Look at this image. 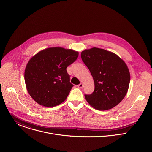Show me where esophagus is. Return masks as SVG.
<instances>
[{"instance_id": "obj_1", "label": "esophagus", "mask_w": 152, "mask_h": 152, "mask_svg": "<svg viewBox=\"0 0 152 152\" xmlns=\"http://www.w3.org/2000/svg\"><path fill=\"white\" fill-rule=\"evenodd\" d=\"M83 86V83H80V84H79V85H77V87L79 88H82Z\"/></svg>"}]
</instances>
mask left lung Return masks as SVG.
Instances as JSON below:
<instances>
[{"mask_svg": "<svg viewBox=\"0 0 152 152\" xmlns=\"http://www.w3.org/2000/svg\"><path fill=\"white\" fill-rule=\"evenodd\" d=\"M81 58L94 82V90L85 95L86 100L100 111L117 105L125 97L130 83L126 63L116 54L97 48L82 51Z\"/></svg>", "mask_w": 152, "mask_h": 152, "instance_id": "8db88e82", "label": "left lung"}]
</instances>
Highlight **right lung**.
<instances>
[{"mask_svg": "<svg viewBox=\"0 0 152 152\" xmlns=\"http://www.w3.org/2000/svg\"><path fill=\"white\" fill-rule=\"evenodd\" d=\"M78 52L62 48H50L40 51L28 62L25 81L31 97L45 107L62 103L73 85L67 67L77 58Z\"/></svg>", "mask_w": 152, "mask_h": 152, "instance_id": "right-lung-1", "label": "right lung"}]
</instances>
